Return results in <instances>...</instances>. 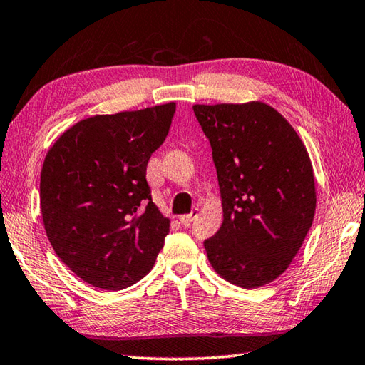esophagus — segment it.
I'll use <instances>...</instances> for the list:
<instances>
[{
  "label": "esophagus",
  "instance_id": "1",
  "mask_svg": "<svg viewBox=\"0 0 365 365\" xmlns=\"http://www.w3.org/2000/svg\"><path fill=\"white\" fill-rule=\"evenodd\" d=\"M198 216V210H194L190 212V215H184L180 217V221L182 225H190V222L194 221V219Z\"/></svg>",
  "mask_w": 365,
  "mask_h": 365
}]
</instances>
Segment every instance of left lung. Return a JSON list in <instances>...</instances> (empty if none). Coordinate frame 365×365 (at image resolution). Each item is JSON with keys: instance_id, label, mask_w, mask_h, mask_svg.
Masks as SVG:
<instances>
[{"instance_id": "8db88e82", "label": "left lung", "mask_w": 365, "mask_h": 365, "mask_svg": "<svg viewBox=\"0 0 365 365\" xmlns=\"http://www.w3.org/2000/svg\"><path fill=\"white\" fill-rule=\"evenodd\" d=\"M210 140L224 221L205 240L217 274L245 289L277 279L313 224L310 155L292 125L262 101L194 105Z\"/></svg>"}]
</instances>
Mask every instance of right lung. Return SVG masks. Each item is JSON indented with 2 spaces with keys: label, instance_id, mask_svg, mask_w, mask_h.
<instances>
[{
  "label": "right lung",
  "instance_id": "add662e5",
  "mask_svg": "<svg viewBox=\"0 0 365 365\" xmlns=\"http://www.w3.org/2000/svg\"><path fill=\"white\" fill-rule=\"evenodd\" d=\"M176 103L87 118L60 135L41 170L47 238L86 283L120 291L146 277L170 232L146 167L168 135Z\"/></svg>",
  "mask_w": 365,
  "mask_h": 365
}]
</instances>
